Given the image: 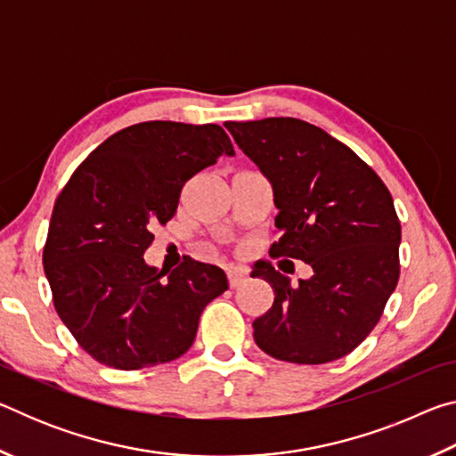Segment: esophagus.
I'll use <instances>...</instances> for the list:
<instances>
[{
  "label": "esophagus",
  "instance_id": "34e87169",
  "mask_svg": "<svg viewBox=\"0 0 456 456\" xmlns=\"http://www.w3.org/2000/svg\"><path fill=\"white\" fill-rule=\"evenodd\" d=\"M227 280L231 288H239V285L247 281V275L241 269H227Z\"/></svg>",
  "mask_w": 456,
  "mask_h": 456
}]
</instances>
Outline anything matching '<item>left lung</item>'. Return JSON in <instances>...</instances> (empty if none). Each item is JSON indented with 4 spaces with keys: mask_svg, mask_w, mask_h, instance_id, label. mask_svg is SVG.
Masks as SVG:
<instances>
[{
    "mask_svg": "<svg viewBox=\"0 0 456 456\" xmlns=\"http://www.w3.org/2000/svg\"><path fill=\"white\" fill-rule=\"evenodd\" d=\"M235 142L272 183L280 241L272 257L314 269L293 288L269 261L253 267L275 293L253 322L269 356L326 364L350 354L380 320L398 283L400 221L372 168L326 130L297 118L225 122Z\"/></svg>",
    "mask_w": 456,
    "mask_h": 456,
    "instance_id": "left-lung-1",
    "label": "left lung"
}]
</instances>
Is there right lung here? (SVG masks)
Wrapping results in <instances>:
<instances>
[{"instance_id": "obj_1", "label": "right lung", "mask_w": 456, "mask_h": 456, "mask_svg": "<svg viewBox=\"0 0 456 456\" xmlns=\"http://www.w3.org/2000/svg\"><path fill=\"white\" fill-rule=\"evenodd\" d=\"M221 154L235 151L219 125L141 122L92 151L58 195L44 272L61 322L100 364L138 370L183 356L205 305L229 288L217 265L187 257L167 273L142 257L184 183Z\"/></svg>"}]
</instances>
